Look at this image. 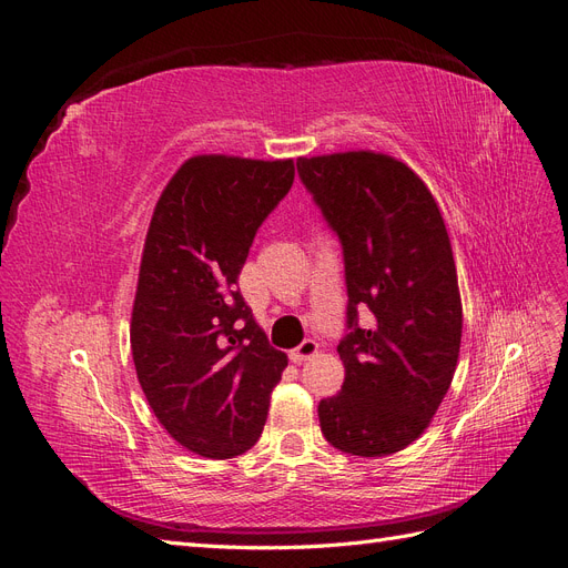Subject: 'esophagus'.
Listing matches in <instances>:
<instances>
[{
    "instance_id": "esophagus-1",
    "label": "esophagus",
    "mask_w": 568,
    "mask_h": 568,
    "mask_svg": "<svg viewBox=\"0 0 568 568\" xmlns=\"http://www.w3.org/2000/svg\"><path fill=\"white\" fill-rule=\"evenodd\" d=\"M317 351H320V343L313 341V338H305L301 346H296L294 351H288V357H291V363L301 365V363H305V359H311Z\"/></svg>"
}]
</instances>
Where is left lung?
<instances>
[{"mask_svg":"<svg viewBox=\"0 0 568 568\" xmlns=\"http://www.w3.org/2000/svg\"><path fill=\"white\" fill-rule=\"evenodd\" d=\"M298 175L346 263V382L317 407L324 438L357 457L393 455L432 424L453 384L462 298L448 230L415 170L376 151L298 159ZM373 324L359 331L356 307Z\"/></svg>","mask_w":568,"mask_h":568,"instance_id":"left-lung-1","label":"left lung"}]
</instances>
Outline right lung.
<instances>
[{
	"label": "right lung",
	"instance_id": "obj_1",
	"mask_svg": "<svg viewBox=\"0 0 568 568\" xmlns=\"http://www.w3.org/2000/svg\"><path fill=\"white\" fill-rule=\"evenodd\" d=\"M294 175L291 159L203 153L180 165L151 215L130 322L132 359L153 415L201 457L253 448L288 365L236 280Z\"/></svg>",
	"mask_w": 568,
	"mask_h": 568
}]
</instances>
